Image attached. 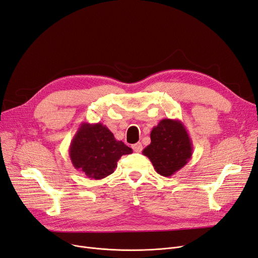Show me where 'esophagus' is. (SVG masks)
I'll return each mask as SVG.
<instances>
[{
    "instance_id": "esophagus-1",
    "label": "esophagus",
    "mask_w": 258,
    "mask_h": 258,
    "mask_svg": "<svg viewBox=\"0 0 258 258\" xmlns=\"http://www.w3.org/2000/svg\"><path fill=\"white\" fill-rule=\"evenodd\" d=\"M132 149L134 150L135 152H137V153H140V152L142 151V144H141V142H137V144L132 146Z\"/></svg>"
}]
</instances>
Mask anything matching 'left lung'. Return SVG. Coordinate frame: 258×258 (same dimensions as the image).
I'll use <instances>...</instances> for the list:
<instances>
[{
	"label": "left lung",
	"instance_id": "1",
	"mask_svg": "<svg viewBox=\"0 0 258 258\" xmlns=\"http://www.w3.org/2000/svg\"><path fill=\"white\" fill-rule=\"evenodd\" d=\"M151 144L142 151L156 172L169 177L182 169L192 156V142L182 121L160 120L151 132Z\"/></svg>",
	"mask_w": 258,
	"mask_h": 258
}]
</instances>
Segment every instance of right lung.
I'll return each mask as SVG.
<instances>
[{
  "label": "right lung",
  "mask_w": 258,
  "mask_h": 258,
  "mask_svg": "<svg viewBox=\"0 0 258 258\" xmlns=\"http://www.w3.org/2000/svg\"><path fill=\"white\" fill-rule=\"evenodd\" d=\"M131 153L133 150L114 138L102 123L83 122L69 148L73 167L94 179L113 173L120 157Z\"/></svg>",
  "instance_id": "1"
}]
</instances>
